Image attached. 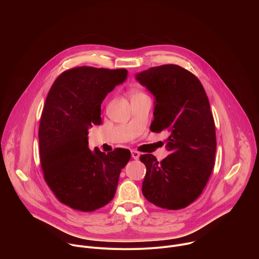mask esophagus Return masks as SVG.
Returning <instances> with one entry per match:
<instances>
[{
    "mask_svg": "<svg viewBox=\"0 0 259 259\" xmlns=\"http://www.w3.org/2000/svg\"><path fill=\"white\" fill-rule=\"evenodd\" d=\"M131 155H132V158L134 160H138L139 157H140V154L137 151H131Z\"/></svg>",
    "mask_w": 259,
    "mask_h": 259,
    "instance_id": "34e87169",
    "label": "esophagus"
}]
</instances>
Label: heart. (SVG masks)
I'll use <instances>...</instances> for the list:
<instances>
[{
	"label": "heart",
	"instance_id": "obj_1",
	"mask_svg": "<svg viewBox=\"0 0 259 259\" xmlns=\"http://www.w3.org/2000/svg\"><path fill=\"white\" fill-rule=\"evenodd\" d=\"M142 96H146L143 92L139 91V90H133L131 92V99L133 98H137V97H142Z\"/></svg>",
	"mask_w": 259,
	"mask_h": 259
}]
</instances>
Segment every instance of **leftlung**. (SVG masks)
<instances>
[{"label":"left lung","instance_id":"obj_1","mask_svg":"<svg viewBox=\"0 0 259 259\" xmlns=\"http://www.w3.org/2000/svg\"><path fill=\"white\" fill-rule=\"evenodd\" d=\"M136 80L155 97L151 131L169 132V156L160 163L150 154L139 158L146 167L142 194L163 209L186 208L202 194L214 166L215 124L207 94L195 75L175 64L143 70Z\"/></svg>","mask_w":259,"mask_h":259}]
</instances>
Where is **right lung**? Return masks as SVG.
Masks as SVG:
<instances>
[{"instance_id": "right-lung-1", "label": "right lung", "mask_w": 259, "mask_h": 259, "mask_svg": "<svg viewBox=\"0 0 259 259\" xmlns=\"http://www.w3.org/2000/svg\"><path fill=\"white\" fill-rule=\"evenodd\" d=\"M125 68L80 66L63 71L53 83L39 127L44 178L64 205L84 212L113 200L130 151L108 154L89 150L88 130L101 124V103L127 79Z\"/></svg>"}]
</instances>
